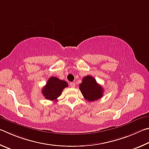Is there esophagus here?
Wrapping results in <instances>:
<instances>
[{
	"instance_id": "1",
	"label": "esophagus",
	"mask_w": 149,
	"mask_h": 149,
	"mask_svg": "<svg viewBox=\"0 0 149 149\" xmlns=\"http://www.w3.org/2000/svg\"><path fill=\"white\" fill-rule=\"evenodd\" d=\"M69 86L71 88H74L75 87V83L74 82H70Z\"/></svg>"
}]
</instances>
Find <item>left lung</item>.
Masks as SVG:
<instances>
[{
	"label": "left lung",
	"instance_id": "obj_1",
	"mask_svg": "<svg viewBox=\"0 0 149 149\" xmlns=\"http://www.w3.org/2000/svg\"><path fill=\"white\" fill-rule=\"evenodd\" d=\"M79 86L82 95L88 101L97 100L103 95L104 89L102 86L96 82L94 78L90 75L83 78L82 83Z\"/></svg>",
	"mask_w": 149,
	"mask_h": 149
}]
</instances>
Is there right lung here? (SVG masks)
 Instances as JSON below:
<instances>
[{
	"label": "right lung",
	"mask_w": 149,
	"mask_h": 149,
	"mask_svg": "<svg viewBox=\"0 0 149 149\" xmlns=\"http://www.w3.org/2000/svg\"><path fill=\"white\" fill-rule=\"evenodd\" d=\"M67 87H68V84L66 81L60 80L57 77H52L42 90V93L46 100H56L61 95L63 90Z\"/></svg>",
	"instance_id": "obj_1"
}]
</instances>
